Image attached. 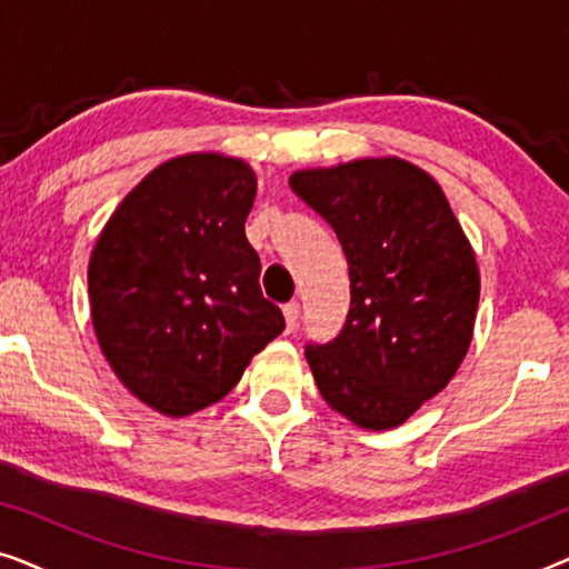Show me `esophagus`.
<instances>
[{
	"label": "esophagus",
	"instance_id": "esophagus-1",
	"mask_svg": "<svg viewBox=\"0 0 569 569\" xmlns=\"http://www.w3.org/2000/svg\"><path fill=\"white\" fill-rule=\"evenodd\" d=\"M282 313H284V323H287V333H292L295 331V326H298V318H300V306L298 302H287V306L282 308Z\"/></svg>",
	"mask_w": 569,
	"mask_h": 569
}]
</instances>
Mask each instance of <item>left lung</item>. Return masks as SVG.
<instances>
[{
	"label": "left lung",
	"mask_w": 569,
	"mask_h": 569,
	"mask_svg": "<svg viewBox=\"0 0 569 569\" xmlns=\"http://www.w3.org/2000/svg\"><path fill=\"white\" fill-rule=\"evenodd\" d=\"M337 232L349 263L347 323L306 347L323 401L362 430H391L461 368L479 306V267L438 181L401 158H362L290 176Z\"/></svg>",
	"instance_id": "1"
}]
</instances>
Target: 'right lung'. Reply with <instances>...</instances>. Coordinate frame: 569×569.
Segmentation results:
<instances>
[{"instance_id": "add662e5", "label": "right lung", "mask_w": 569, "mask_h": 569, "mask_svg": "<svg viewBox=\"0 0 569 569\" xmlns=\"http://www.w3.org/2000/svg\"><path fill=\"white\" fill-rule=\"evenodd\" d=\"M253 199L248 162L181 154L147 173L96 240L88 292L98 345L116 378L160 415L212 407L284 329L246 238Z\"/></svg>"}]
</instances>
